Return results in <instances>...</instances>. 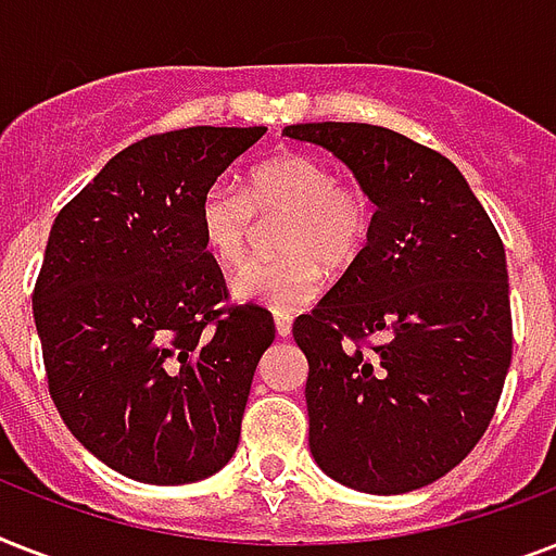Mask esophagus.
Segmentation results:
<instances>
[{"instance_id": "esophagus-1", "label": "esophagus", "mask_w": 556, "mask_h": 556, "mask_svg": "<svg viewBox=\"0 0 556 556\" xmlns=\"http://www.w3.org/2000/svg\"><path fill=\"white\" fill-rule=\"evenodd\" d=\"M274 326H277L279 338H288V334H291V326H294V317L286 312H277L274 314Z\"/></svg>"}]
</instances>
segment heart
Listing matches in <instances>:
<instances>
[{
    "label": "heart",
    "instance_id": "obj_1",
    "mask_svg": "<svg viewBox=\"0 0 556 556\" xmlns=\"http://www.w3.org/2000/svg\"><path fill=\"white\" fill-rule=\"evenodd\" d=\"M256 216H279L274 242L282 253L248 262L230 279V294L291 312L312 303L323 291L326 274L361 260L371 233V201L361 187L343 185L326 161L282 152L251 167L242 192L213 185L199 195L195 225L204 251L225 268L244 260Z\"/></svg>",
    "mask_w": 556,
    "mask_h": 556
}]
</instances>
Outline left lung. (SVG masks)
Listing matches in <instances>:
<instances>
[{"label": "left lung", "instance_id": "1", "mask_svg": "<svg viewBox=\"0 0 556 556\" xmlns=\"http://www.w3.org/2000/svg\"><path fill=\"white\" fill-rule=\"evenodd\" d=\"M375 204L366 251L294 340L308 447L334 482L392 496L450 473L482 439L510 366L505 248L453 161L371 124H294ZM383 333L366 353L359 340Z\"/></svg>", "mask_w": 556, "mask_h": 556}]
</instances>
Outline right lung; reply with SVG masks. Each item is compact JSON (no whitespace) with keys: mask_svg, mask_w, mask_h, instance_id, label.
<instances>
[{"mask_svg":"<svg viewBox=\"0 0 556 556\" xmlns=\"http://www.w3.org/2000/svg\"><path fill=\"white\" fill-rule=\"evenodd\" d=\"M265 129L190 126L126 147L54 218L34 288L48 389L117 473L187 484L233 458L274 317L222 308L195 204Z\"/></svg>","mask_w":556,"mask_h":556,"instance_id":"add662e5","label":"right lung"}]
</instances>
